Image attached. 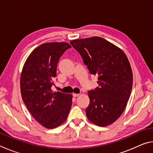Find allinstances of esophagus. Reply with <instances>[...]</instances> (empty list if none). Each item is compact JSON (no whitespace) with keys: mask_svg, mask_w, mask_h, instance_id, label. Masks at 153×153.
Instances as JSON below:
<instances>
[{"mask_svg":"<svg viewBox=\"0 0 153 153\" xmlns=\"http://www.w3.org/2000/svg\"><path fill=\"white\" fill-rule=\"evenodd\" d=\"M79 94H73V96L74 97H77Z\"/></svg>","mask_w":153,"mask_h":153,"instance_id":"obj_1","label":"esophagus"}]
</instances>
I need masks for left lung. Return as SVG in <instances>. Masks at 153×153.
Here are the masks:
<instances>
[{
	"mask_svg": "<svg viewBox=\"0 0 153 153\" xmlns=\"http://www.w3.org/2000/svg\"><path fill=\"white\" fill-rule=\"evenodd\" d=\"M70 44L90 74L98 76V86L88 92L87 117L98 126L110 125L122 114L131 94L133 75L128 59L120 48L97 36Z\"/></svg>",
	"mask_w": 153,
	"mask_h": 153,
	"instance_id": "1",
	"label": "left lung"
}]
</instances>
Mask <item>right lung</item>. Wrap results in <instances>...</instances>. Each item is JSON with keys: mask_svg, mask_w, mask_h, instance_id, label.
<instances>
[{"mask_svg": "<svg viewBox=\"0 0 153 153\" xmlns=\"http://www.w3.org/2000/svg\"><path fill=\"white\" fill-rule=\"evenodd\" d=\"M71 46L66 42L42 44L28 56L23 68L20 88L23 101L35 120L46 128H55L67 118L71 94L53 92L58 62Z\"/></svg>", "mask_w": 153, "mask_h": 153, "instance_id": "right-lung-1", "label": "right lung"}]
</instances>
